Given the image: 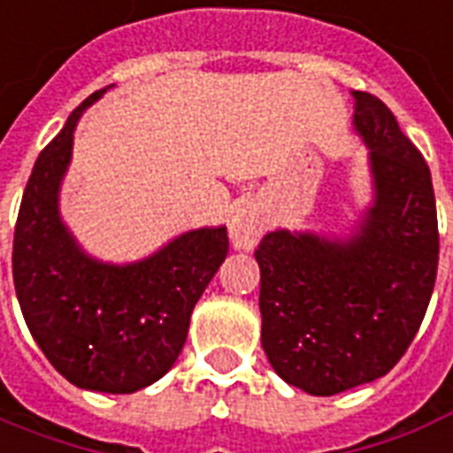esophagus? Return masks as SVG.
<instances>
[{
    "mask_svg": "<svg viewBox=\"0 0 453 453\" xmlns=\"http://www.w3.org/2000/svg\"><path fill=\"white\" fill-rule=\"evenodd\" d=\"M231 241L238 250H252L257 243V238L262 234V226H259V219L255 217V212L248 208L238 210L234 219H231L229 226Z\"/></svg>",
    "mask_w": 453,
    "mask_h": 453,
    "instance_id": "34e87169",
    "label": "esophagus"
}]
</instances>
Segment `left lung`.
Listing matches in <instances>:
<instances>
[{
	"label": "left lung",
	"instance_id": "left-lung-1",
	"mask_svg": "<svg viewBox=\"0 0 453 453\" xmlns=\"http://www.w3.org/2000/svg\"><path fill=\"white\" fill-rule=\"evenodd\" d=\"M353 97L376 184L360 234L342 243L273 231L255 250L264 353L278 376L311 395L356 388L400 363L440 259L428 164L379 97Z\"/></svg>",
	"mask_w": 453,
	"mask_h": 453
}]
</instances>
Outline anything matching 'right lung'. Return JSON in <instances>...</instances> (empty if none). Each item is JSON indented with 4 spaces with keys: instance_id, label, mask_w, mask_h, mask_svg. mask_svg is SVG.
<instances>
[{
    "instance_id": "obj_1",
    "label": "right lung",
    "mask_w": 453,
    "mask_h": 453,
    "mask_svg": "<svg viewBox=\"0 0 453 453\" xmlns=\"http://www.w3.org/2000/svg\"><path fill=\"white\" fill-rule=\"evenodd\" d=\"M96 90L39 154L13 234V285L35 342L70 383L135 393L175 365L191 311L229 252L226 229L182 234L144 262L97 264L58 217L72 133Z\"/></svg>"
}]
</instances>
